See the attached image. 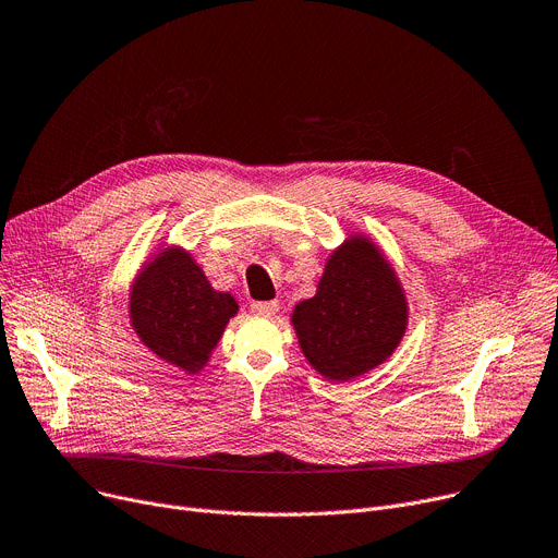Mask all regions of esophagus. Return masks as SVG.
<instances>
[{
  "mask_svg": "<svg viewBox=\"0 0 558 558\" xmlns=\"http://www.w3.org/2000/svg\"><path fill=\"white\" fill-rule=\"evenodd\" d=\"M251 310L259 316H271L278 312V301H257L251 305Z\"/></svg>",
  "mask_w": 558,
  "mask_h": 558,
  "instance_id": "34e87169",
  "label": "esophagus"
}]
</instances>
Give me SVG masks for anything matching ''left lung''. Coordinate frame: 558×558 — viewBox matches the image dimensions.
<instances>
[{"label": "left lung", "mask_w": 558, "mask_h": 558, "mask_svg": "<svg viewBox=\"0 0 558 558\" xmlns=\"http://www.w3.org/2000/svg\"><path fill=\"white\" fill-rule=\"evenodd\" d=\"M291 324L310 364L345 383L393 353L407 328V301L383 253L353 238L330 255L316 296L296 305Z\"/></svg>", "instance_id": "obj_1"}]
</instances>
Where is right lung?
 <instances>
[{"mask_svg":"<svg viewBox=\"0 0 558 558\" xmlns=\"http://www.w3.org/2000/svg\"><path fill=\"white\" fill-rule=\"evenodd\" d=\"M234 314L238 301L215 291L181 248H165L131 291V320L142 343L190 373L208 362Z\"/></svg>","mask_w":558,"mask_h":558,"instance_id":"add662e5","label":"right lung"}]
</instances>
